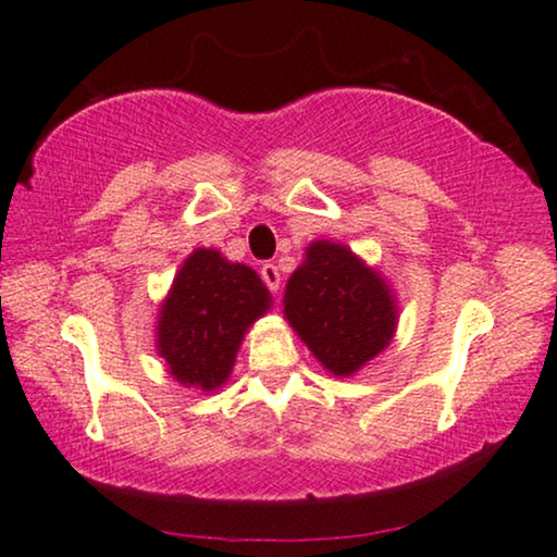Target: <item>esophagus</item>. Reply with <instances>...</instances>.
<instances>
[{
    "label": "esophagus",
    "mask_w": 557,
    "mask_h": 557,
    "mask_svg": "<svg viewBox=\"0 0 557 557\" xmlns=\"http://www.w3.org/2000/svg\"><path fill=\"white\" fill-rule=\"evenodd\" d=\"M259 274H262L264 285L270 287L272 293H277V290H280V270H277V264H272V262L262 264V270H259Z\"/></svg>",
    "instance_id": "34e87169"
}]
</instances>
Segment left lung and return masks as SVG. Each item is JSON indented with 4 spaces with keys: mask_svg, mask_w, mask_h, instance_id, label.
Here are the masks:
<instances>
[{
    "mask_svg": "<svg viewBox=\"0 0 557 557\" xmlns=\"http://www.w3.org/2000/svg\"><path fill=\"white\" fill-rule=\"evenodd\" d=\"M285 319L331 375L349 377L388 347L396 298L355 251L313 242L285 287Z\"/></svg>",
    "mask_w": 557,
    "mask_h": 557,
    "instance_id": "8db88e82",
    "label": "left lung"
}]
</instances>
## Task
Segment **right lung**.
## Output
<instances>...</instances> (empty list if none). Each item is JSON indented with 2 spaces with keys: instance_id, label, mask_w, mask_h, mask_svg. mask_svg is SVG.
<instances>
[{
  "instance_id": "add662e5",
  "label": "right lung",
  "mask_w": 557,
  "mask_h": 557,
  "mask_svg": "<svg viewBox=\"0 0 557 557\" xmlns=\"http://www.w3.org/2000/svg\"><path fill=\"white\" fill-rule=\"evenodd\" d=\"M270 302V290L251 267L228 262L215 249H195L159 311L157 347L169 375L187 388H221L246 329Z\"/></svg>"
}]
</instances>
